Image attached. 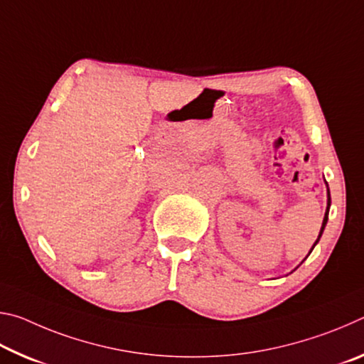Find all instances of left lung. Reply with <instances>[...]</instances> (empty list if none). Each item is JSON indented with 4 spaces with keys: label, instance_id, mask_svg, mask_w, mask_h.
<instances>
[{
    "label": "left lung",
    "instance_id": "8db88e82",
    "mask_svg": "<svg viewBox=\"0 0 364 364\" xmlns=\"http://www.w3.org/2000/svg\"><path fill=\"white\" fill-rule=\"evenodd\" d=\"M326 186H328V183H326ZM329 207H331V193H329V188H328V207H326V213H324V218H323V225H321V230H319V234H318V239L315 241V244H313V247L310 249V252H308V255L311 254V250L315 249V245L319 242V237L323 236V231H324V228H326V223H328V217H329ZM306 255V257H308Z\"/></svg>",
    "mask_w": 364,
    "mask_h": 364
}]
</instances>
